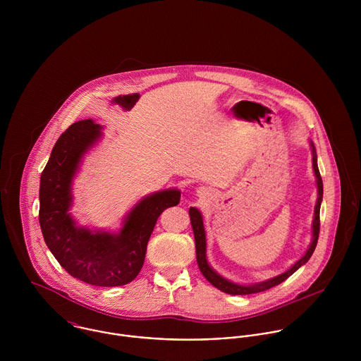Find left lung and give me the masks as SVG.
Masks as SVG:
<instances>
[{"mask_svg": "<svg viewBox=\"0 0 361 361\" xmlns=\"http://www.w3.org/2000/svg\"><path fill=\"white\" fill-rule=\"evenodd\" d=\"M312 147V168H314V173L317 176V186H318V200L315 204V218L312 222V242L310 245L307 253L300 258L290 269H288L286 272L268 279L265 282H259L256 285H250V286H242V285H236L232 283L226 279H224L222 276H219L207 262L206 259V232H204V226H203V218L202 214L199 212V209L196 208H190L189 214H190V222L193 226V232H195V240H196V258H197V264L199 268L202 271V274L204 275L207 281L209 283H212L215 288H218L219 290L229 293V295H253V293H258V292H264L267 289H271L279 283H282L285 279H288L295 271H298L303 264H306L309 261L310 257L312 256L317 242H318V235H319V207H321V200H322V179L318 171V165H317V155H315V149L314 145L311 143Z\"/></svg>", "mask_w": 361, "mask_h": 361, "instance_id": "1", "label": "left lung"}]
</instances>
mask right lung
<instances>
[{
  "label": "right lung",
  "instance_id": "right-lung-1",
  "mask_svg": "<svg viewBox=\"0 0 361 361\" xmlns=\"http://www.w3.org/2000/svg\"><path fill=\"white\" fill-rule=\"evenodd\" d=\"M100 129L83 119L59 136L40 178L39 221L50 252L69 275L94 286H122L140 272L155 222L164 209L179 204L180 192L164 190L142 200L118 235L76 228L68 214L71 183L80 158L102 136Z\"/></svg>",
  "mask_w": 361,
  "mask_h": 361
}]
</instances>
